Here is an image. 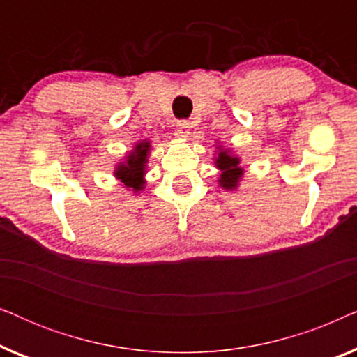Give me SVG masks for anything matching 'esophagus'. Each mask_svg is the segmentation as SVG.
I'll return each mask as SVG.
<instances>
[{
  "mask_svg": "<svg viewBox=\"0 0 357 357\" xmlns=\"http://www.w3.org/2000/svg\"><path fill=\"white\" fill-rule=\"evenodd\" d=\"M177 128H178L177 133L180 136H183V138H188V135H190V123H188V121H185V120L178 121Z\"/></svg>",
  "mask_w": 357,
  "mask_h": 357,
  "instance_id": "obj_1",
  "label": "esophagus"
}]
</instances>
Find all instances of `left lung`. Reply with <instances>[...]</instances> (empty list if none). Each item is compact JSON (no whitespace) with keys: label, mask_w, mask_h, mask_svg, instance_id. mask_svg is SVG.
<instances>
[{"label":"left lung","mask_w":357,"mask_h":357,"mask_svg":"<svg viewBox=\"0 0 357 357\" xmlns=\"http://www.w3.org/2000/svg\"><path fill=\"white\" fill-rule=\"evenodd\" d=\"M214 164H216V169L219 170V178H218L219 187L227 190V192H234V190H237L238 183H241V180L243 177V169L241 167V158L234 154L229 148L218 146Z\"/></svg>","instance_id":"1"}]
</instances>
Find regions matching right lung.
<instances>
[{
    "label": "right lung",
    "instance_id": "obj_1",
    "mask_svg": "<svg viewBox=\"0 0 357 357\" xmlns=\"http://www.w3.org/2000/svg\"><path fill=\"white\" fill-rule=\"evenodd\" d=\"M151 153V141L143 139L135 144V148L125 155L121 162L116 164L114 170L115 178L123 185V188L135 195L141 193L146 185V165H148V158Z\"/></svg>",
    "mask_w": 357,
    "mask_h": 357
}]
</instances>
